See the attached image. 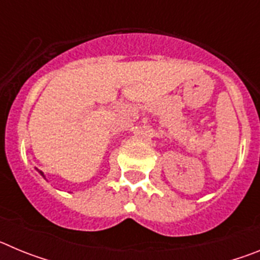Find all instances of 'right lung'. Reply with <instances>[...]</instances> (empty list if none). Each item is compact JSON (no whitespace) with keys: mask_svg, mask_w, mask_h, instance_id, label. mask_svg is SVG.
<instances>
[{"mask_svg":"<svg viewBox=\"0 0 260 260\" xmlns=\"http://www.w3.org/2000/svg\"><path fill=\"white\" fill-rule=\"evenodd\" d=\"M40 174H41V176H44V174H43V172H40Z\"/></svg>","mask_w":260,"mask_h":260,"instance_id":"obj_1","label":"right lung"}]
</instances>
